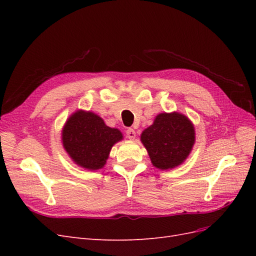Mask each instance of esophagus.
<instances>
[{"label": "esophagus", "mask_w": 256, "mask_h": 256, "mask_svg": "<svg viewBox=\"0 0 256 256\" xmlns=\"http://www.w3.org/2000/svg\"><path fill=\"white\" fill-rule=\"evenodd\" d=\"M126 136H127L128 138H130V140H134V138H136V131H134V129L128 128L126 130Z\"/></svg>", "instance_id": "obj_1"}]
</instances>
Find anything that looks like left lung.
Here are the masks:
<instances>
[{
	"label": "left lung",
	"mask_w": 256,
	"mask_h": 256,
	"mask_svg": "<svg viewBox=\"0 0 256 256\" xmlns=\"http://www.w3.org/2000/svg\"><path fill=\"white\" fill-rule=\"evenodd\" d=\"M196 141L194 126L178 112L160 113L141 134L152 164L160 170L174 168L187 159Z\"/></svg>",
	"instance_id": "obj_1"
}]
</instances>
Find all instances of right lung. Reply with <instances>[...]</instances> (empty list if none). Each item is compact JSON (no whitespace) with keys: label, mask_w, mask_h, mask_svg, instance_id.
<instances>
[{"label":"right lung","mask_w":256,"mask_h":256,"mask_svg":"<svg viewBox=\"0 0 256 256\" xmlns=\"http://www.w3.org/2000/svg\"><path fill=\"white\" fill-rule=\"evenodd\" d=\"M122 140L118 129L106 126L97 114L79 110L65 122L62 142L76 164L95 171L102 168L112 146Z\"/></svg>","instance_id":"right-lung-1"}]
</instances>
